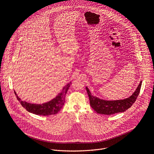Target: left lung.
Segmentation results:
<instances>
[{"label":"left lung","instance_id":"left-lung-1","mask_svg":"<svg viewBox=\"0 0 154 154\" xmlns=\"http://www.w3.org/2000/svg\"><path fill=\"white\" fill-rule=\"evenodd\" d=\"M142 82L141 81L138 86L136 91L129 97L122 100H105L93 96L90 93L89 89L86 87L88 97L90 99V105L99 114L111 115L118 113L124 112L130 108L132 104L136 101L141 89Z\"/></svg>","mask_w":154,"mask_h":154}]
</instances>
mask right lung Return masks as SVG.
<instances>
[{
  "label": "right lung",
  "mask_w": 154,
  "mask_h": 154,
  "mask_svg": "<svg viewBox=\"0 0 154 154\" xmlns=\"http://www.w3.org/2000/svg\"><path fill=\"white\" fill-rule=\"evenodd\" d=\"M70 85L71 82L64 86L61 91L54 99L48 102L42 104H33L28 103L26 101H23L18 97L15 91L14 94L21 105L30 113L37 115L49 116L58 113L61 109L65 102V96L67 93Z\"/></svg>",
  "instance_id": "1"
}]
</instances>
